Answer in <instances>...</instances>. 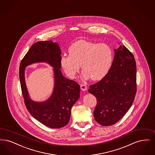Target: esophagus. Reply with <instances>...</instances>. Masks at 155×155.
<instances>
[{
	"mask_svg": "<svg viewBox=\"0 0 155 155\" xmlns=\"http://www.w3.org/2000/svg\"><path fill=\"white\" fill-rule=\"evenodd\" d=\"M80 87L82 91H87V87L85 85H84V84H81Z\"/></svg>",
	"mask_w": 155,
	"mask_h": 155,
	"instance_id": "obj_1",
	"label": "esophagus"
}]
</instances>
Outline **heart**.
Returning <instances> with one entry per match:
<instances>
[{
	"mask_svg": "<svg viewBox=\"0 0 155 155\" xmlns=\"http://www.w3.org/2000/svg\"><path fill=\"white\" fill-rule=\"evenodd\" d=\"M69 55L61 58V64L64 73L70 78H74L81 65L82 77L87 80L102 79L108 72L113 59L111 47L105 44H96L79 40L68 49Z\"/></svg>",
	"mask_w": 155,
	"mask_h": 155,
	"instance_id": "b5f03b06",
	"label": "heart"
}]
</instances>
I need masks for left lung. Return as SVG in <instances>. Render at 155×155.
Wrapping results in <instances>:
<instances>
[{
	"label": "left lung",
	"mask_w": 155,
	"mask_h": 155,
	"mask_svg": "<svg viewBox=\"0 0 155 155\" xmlns=\"http://www.w3.org/2000/svg\"><path fill=\"white\" fill-rule=\"evenodd\" d=\"M115 56L108 73L91 85L88 92L97 99L93 112L96 121L111 126L123 118L133 104L136 94V63L124 45L114 50Z\"/></svg>",
	"instance_id": "left-lung-1"
}]
</instances>
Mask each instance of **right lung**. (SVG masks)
<instances>
[{"label":"right lung","instance_id":"right-lung-1","mask_svg":"<svg viewBox=\"0 0 155 155\" xmlns=\"http://www.w3.org/2000/svg\"><path fill=\"white\" fill-rule=\"evenodd\" d=\"M61 52L58 44L52 40L36 42L31 45L19 65L20 84L26 108L33 118L52 129H59L68 124L71 108L80 94V85L62 75ZM40 62H47L53 68L54 87L48 100L38 102L29 96L25 83V70L26 67Z\"/></svg>","mask_w":155,"mask_h":155}]
</instances>
